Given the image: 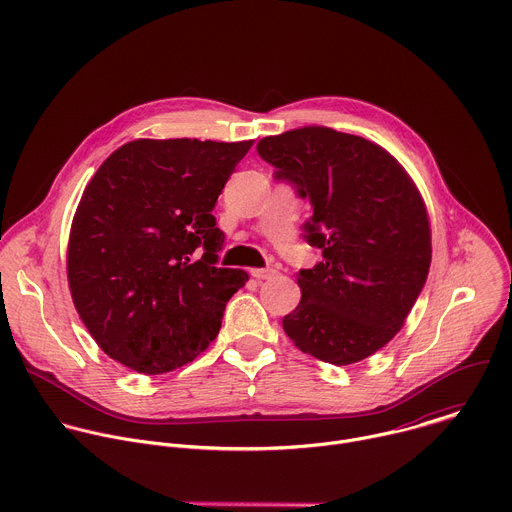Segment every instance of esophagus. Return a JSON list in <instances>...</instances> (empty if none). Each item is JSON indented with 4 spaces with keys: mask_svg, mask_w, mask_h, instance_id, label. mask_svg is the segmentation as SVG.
I'll return each mask as SVG.
<instances>
[{
    "mask_svg": "<svg viewBox=\"0 0 512 512\" xmlns=\"http://www.w3.org/2000/svg\"><path fill=\"white\" fill-rule=\"evenodd\" d=\"M251 275L255 277V279H273L275 275H277V269H273V267H263V269H253L251 271Z\"/></svg>",
    "mask_w": 512,
    "mask_h": 512,
    "instance_id": "34e87169",
    "label": "esophagus"
}]
</instances>
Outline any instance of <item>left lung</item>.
<instances>
[{"label": "left lung", "mask_w": 512, "mask_h": 512, "mask_svg": "<svg viewBox=\"0 0 512 512\" xmlns=\"http://www.w3.org/2000/svg\"><path fill=\"white\" fill-rule=\"evenodd\" d=\"M257 152L309 197L305 239L323 257L297 273L301 301L285 333L321 362L366 360L402 329L428 277L430 219L416 183L380 144L325 126L265 136Z\"/></svg>", "instance_id": "8db88e82"}]
</instances>
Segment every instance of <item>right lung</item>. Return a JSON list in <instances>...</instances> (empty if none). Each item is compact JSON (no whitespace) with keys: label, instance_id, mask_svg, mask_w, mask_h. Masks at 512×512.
Wrapping results in <instances>:
<instances>
[{"label":"right lung","instance_id":"add662e5","mask_svg":"<svg viewBox=\"0 0 512 512\" xmlns=\"http://www.w3.org/2000/svg\"><path fill=\"white\" fill-rule=\"evenodd\" d=\"M251 144L136 138L86 185L70 227L68 285L112 360L156 376L193 362L217 337L249 275L215 267L225 235L213 209ZM199 246L206 253L195 260Z\"/></svg>","mask_w":512,"mask_h":512}]
</instances>
